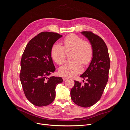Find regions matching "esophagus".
<instances>
[{
  "label": "esophagus",
  "instance_id": "1",
  "mask_svg": "<svg viewBox=\"0 0 130 130\" xmlns=\"http://www.w3.org/2000/svg\"><path fill=\"white\" fill-rule=\"evenodd\" d=\"M68 78L67 77H63V81H66V80H68Z\"/></svg>",
  "mask_w": 130,
  "mask_h": 130
}]
</instances>
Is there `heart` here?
Segmentation results:
<instances>
[{
  "label": "heart",
  "instance_id": "heart-1",
  "mask_svg": "<svg viewBox=\"0 0 130 130\" xmlns=\"http://www.w3.org/2000/svg\"><path fill=\"white\" fill-rule=\"evenodd\" d=\"M63 46L55 43L51 49V56L54 61L61 64L64 61L67 52L73 50V61H67L59 68L61 76L71 77L82 71L81 63L87 64L93 56V47L88 42L84 41L81 37L74 34L69 35L63 40Z\"/></svg>",
  "mask_w": 130,
  "mask_h": 130
}]
</instances>
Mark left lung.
Listing matches in <instances>:
<instances>
[{"mask_svg": "<svg viewBox=\"0 0 130 130\" xmlns=\"http://www.w3.org/2000/svg\"><path fill=\"white\" fill-rule=\"evenodd\" d=\"M93 47L91 62L86 71L80 75L87 82L82 85L75 81L70 90L72 100L77 105L89 107L100 99L108 79L110 60L107 47L103 39L90 31H82ZM83 81H84L83 80Z\"/></svg>", "mask_w": 130, "mask_h": 130, "instance_id": "left-lung-1", "label": "left lung"}]
</instances>
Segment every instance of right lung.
<instances>
[{
	"label": "right lung",
	"mask_w": 130,
	"mask_h": 130,
	"mask_svg": "<svg viewBox=\"0 0 130 130\" xmlns=\"http://www.w3.org/2000/svg\"><path fill=\"white\" fill-rule=\"evenodd\" d=\"M62 36L55 32H41L27 43L23 54L19 75L22 87L27 99L38 107L52 103L56 86L63 81L60 77H48L55 71L51 49Z\"/></svg>",
	"instance_id": "obj_1"
}]
</instances>
